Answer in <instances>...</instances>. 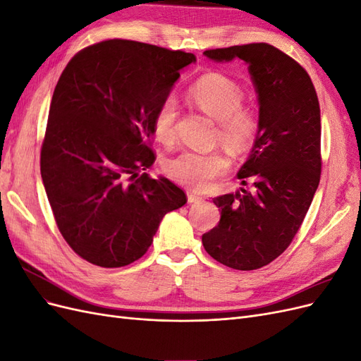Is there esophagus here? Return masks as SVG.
<instances>
[{
    "label": "esophagus",
    "instance_id": "obj_1",
    "mask_svg": "<svg viewBox=\"0 0 361 361\" xmlns=\"http://www.w3.org/2000/svg\"><path fill=\"white\" fill-rule=\"evenodd\" d=\"M187 197H188V203H200L203 200L199 194L191 192V191L187 192Z\"/></svg>",
    "mask_w": 361,
    "mask_h": 361
}]
</instances>
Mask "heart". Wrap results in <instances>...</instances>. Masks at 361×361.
I'll list each match as a JSON object with an SVG mask.
<instances>
[{
    "instance_id": "obj_1",
    "label": "heart",
    "mask_w": 361,
    "mask_h": 361,
    "mask_svg": "<svg viewBox=\"0 0 361 361\" xmlns=\"http://www.w3.org/2000/svg\"><path fill=\"white\" fill-rule=\"evenodd\" d=\"M188 97L203 113L216 120V140L233 154L245 152L257 135V116L244 105V93L235 81L221 73H207L195 81ZM178 102L173 96L164 99L154 114V135L164 145L176 140ZM227 158L221 152L185 150L164 162L167 176L183 187L202 191L211 182L226 173Z\"/></svg>"
}]
</instances>
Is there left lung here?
Instances as JSON below:
<instances>
[{
    "instance_id": "8db88e82",
    "label": "left lung",
    "mask_w": 361,
    "mask_h": 361,
    "mask_svg": "<svg viewBox=\"0 0 361 361\" xmlns=\"http://www.w3.org/2000/svg\"><path fill=\"white\" fill-rule=\"evenodd\" d=\"M215 61L239 59L259 99V129L248 159L238 173L235 194L215 197L218 226L202 236L220 264L251 271L271 264L301 227L321 179V110L309 73L269 43L207 49Z\"/></svg>"
}]
</instances>
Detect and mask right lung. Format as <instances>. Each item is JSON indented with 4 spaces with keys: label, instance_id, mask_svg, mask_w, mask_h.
Listing matches in <instances>:
<instances>
[{
    "label": "right lung",
    "instance_id": "obj_1",
    "mask_svg": "<svg viewBox=\"0 0 361 361\" xmlns=\"http://www.w3.org/2000/svg\"><path fill=\"white\" fill-rule=\"evenodd\" d=\"M185 51L110 39L76 52L60 75L42 141L40 173L64 241L102 268L138 260L162 216L187 203L178 185L146 173L154 114Z\"/></svg>",
    "mask_w": 361,
    "mask_h": 361
}]
</instances>
